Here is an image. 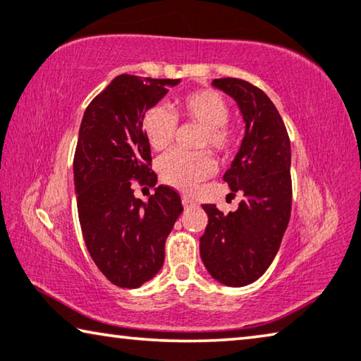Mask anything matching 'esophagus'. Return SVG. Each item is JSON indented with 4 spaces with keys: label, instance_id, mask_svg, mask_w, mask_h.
I'll list each match as a JSON object with an SVG mask.
<instances>
[{
    "label": "esophagus",
    "instance_id": "esophagus-1",
    "mask_svg": "<svg viewBox=\"0 0 361 361\" xmlns=\"http://www.w3.org/2000/svg\"><path fill=\"white\" fill-rule=\"evenodd\" d=\"M182 204H184V208H190L195 204V202H193V200L188 195H182Z\"/></svg>",
    "mask_w": 361,
    "mask_h": 361
}]
</instances>
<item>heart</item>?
Returning a JSON list of instances; mask_svg holds the SVG:
<instances>
[{"mask_svg": "<svg viewBox=\"0 0 361 361\" xmlns=\"http://www.w3.org/2000/svg\"><path fill=\"white\" fill-rule=\"evenodd\" d=\"M176 109L187 123L202 126L197 148L212 149L221 159L234 157L240 147L242 132L229 121L231 106L219 92L213 88L188 92L176 98ZM142 129L148 145L163 152L174 142L177 123L173 113L164 106H152L143 114ZM207 149L197 153H166L157 163L159 179L179 190H192L198 182L214 173L213 157Z\"/></svg>", "mask_w": 361, "mask_h": 361, "instance_id": "heart-1", "label": "heart"}]
</instances>
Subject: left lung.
<instances>
[{"mask_svg": "<svg viewBox=\"0 0 361 361\" xmlns=\"http://www.w3.org/2000/svg\"><path fill=\"white\" fill-rule=\"evenodd\" d=\"M213 85L235 99L245 121L240 149L224 174L243 200L229 214L203 204L208 224L200 237V257L216 281L242 287L269 268L289 224L290 140L279 111L258 87L235 77L214 79Z\"/></svg>", "mask_w": 361, "mask_h": 361, "instance_id": "8db88e82", "label": "left lung"}]
</instances>
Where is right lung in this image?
<instances>
[{
	"label": "right lung",
	"mask_w": 361,
	"mask_h": 361,
	"mask_svg": "<svg viewBox=\"0 0 361 361\" xmlns=\"http://www.w3.org/2000/svg\"><path fill=\"white\" fill-rule=\"evenodd\" d=\"M179 79L121 74L92 99L74 154L77 212L87 250L109 282L135 289L161 269L166 237L182 213L179 193L159 185L148 203L134 184L154 187L142 119Z\"/></svg>",
	"instance_id": "1"
}]
</instances>
